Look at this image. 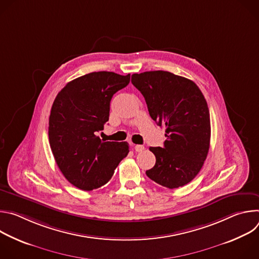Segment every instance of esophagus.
Segmentation results:
<instances>
[{
  "label": "esophagus",
  "instance_id": "34e87169",
  "mask_svg": "<svg viewBox=\"0 0 259 259\" xmlns=\"http://www.w3.org/2000/svg\"><path fill=\"white\" fill-rule=\"evenodd\" d=\"M134 149L136 152H142L144 150V146L141 144H136V145H134Z\"/></svg>",
  "mask_w": 259,
  "mask_h": 259
}]
</instances>
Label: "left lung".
<instances>
[{"instance_id": "1", "label": "left lung", "mask_w": 259, "mask_h": 259, "mask_svg": "<svg viewBox=\"0 0 259 259\" xmlns=\"http://www.w3.org/2000/svg\"><path fill=\"white\" fill-rule=\"evenodd\" d=\"M132 84L141 92L151 118L166 128L163 147H150L155 166L146 175L168 189L191 182L203 167L210 146L207 101L191 80L164 70L134 73Z\"/></svg>"}]
</instances>
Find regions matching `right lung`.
<instances>
[{
    "mask_svg": "<svg viewBox=\"0 0 259 259\" xmlns=\"http://www.w3.org/2000/svg\"><path fill=\"white\" fill-rule=\"evenodd\" d=\"M130 75L94 71L67 83L57 94L49 117V142L63 176L82 191L109 181L127 157V142L97 136L108 121L113 95L125 88Z\"/></svg>",
    "mask_w": 259,
    "mask_h": 259,
    "instance_id": "right-lung-1",
    "label": "right lung"
}]
</instances>
